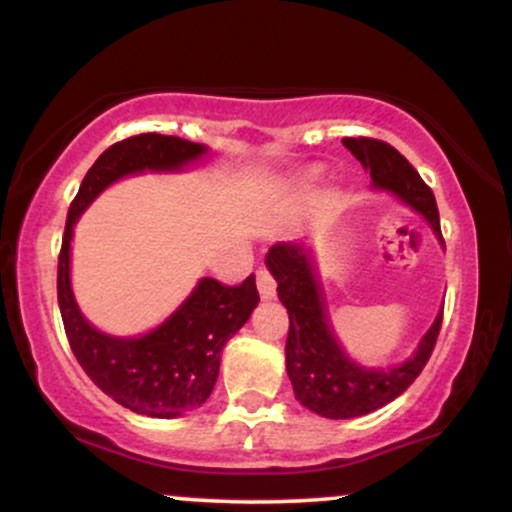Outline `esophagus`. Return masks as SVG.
Returning a JSON list of instances; mask_svg holds the SVG:
<instances>
[{"mask_svg":"<svg viewBox=\"0 0 512 512\" xmlns=\"http://www.w3.org/2000/svg\"><path fill=\"white\" fill-rule=\"evenodd\" d=\"M257 289H260L262 301H272V298L276 296V281L269 269H264V267L257 269Z\"/></svg>","mask_w":512,"mask_h":512,"instance_id":"esophagus-1","label":"esophagus"}]
</instances>
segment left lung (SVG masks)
<instances>
[{
  "label": "left lung",
  "mask_w": 512,
  "mask_h": 512,
  "mask_svg": "<svg viewBox=\"0 0 512 512\" xmlns=\"http://www.w3.org/2000/svg\"><path fill=\"white\" fill-rule=\"evenodd\" d=\"M342 142L363 163V168L370 170L375 190L392 192L419 211L440 245H445L433 190L407 158L380 139L346 137ZM267 267L279 284V301L289 310L286 370L296 399L305 409L325 419H354L390 404L419 378L436 346L443 310L407 361L387 368L361 366L334 337L308 250L293 243L274 245L267 252Z\"/></svg>",
  "instance_id": "obj_1"
}]
</instances>
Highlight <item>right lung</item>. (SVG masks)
I'll return each instance as SVG.
<instances>
[{
  "label": "right lung",
  "mask_w": 512,
  "mask_h": 512,
  "mask_svg": "<svg viewBox=\"0 0 512 512\" xmlns=\"http://www.w3.org/2000/svg\"><path fill=\"white\" fill-rule=\"evenodd\" d=\"M207 154V146L166 134H137L98 156L76 192L64 226L57 301L76 361L108 397L154 419H175L202 407L219 378L221 351L260 303L255 274L226 286L204 276L163 325L142 337H110L81 315L69 281L74 223L108 185L144 170H180Z\"/></svg>",
  "instance_id": "obj_1"
}]
</instances>
